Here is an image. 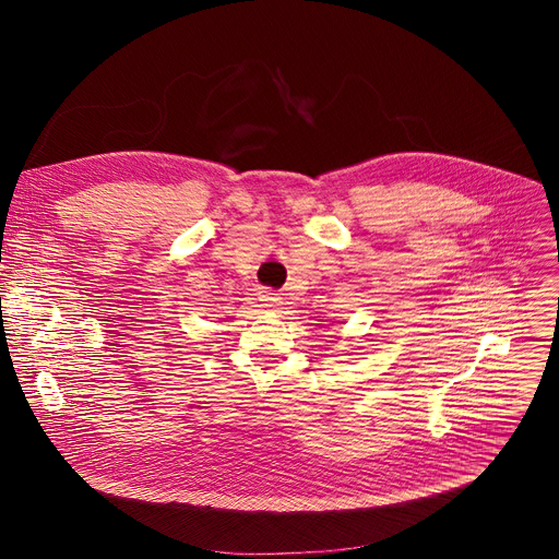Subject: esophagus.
Returning <instances> with one entry per match:
<instances>
[{"label": "esophagus", "mask_w": 559, "mask_h": 559, "mask_svg": "<svg viewBox=\"0 0 559 559\" xmlns=\"http://www.w3.org/2000/svg\"><path fill=\"white\" fill-rule=\"evenodd\" d=\"M258 297H260V301H262L264 308H276V306H281V297L276 295V292H272V289H262Z\"/></svg>", "instance_id": "obj_1"}]
</instances>
